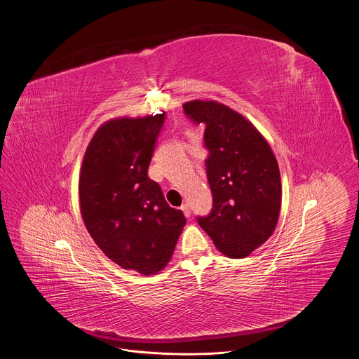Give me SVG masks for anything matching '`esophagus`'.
I'll use <instances>...</instances> for the list:
<instances>
[{
  "label": "esophagus",
  "instance_id": "obj_1",
  "mask_svg": "<svg viewBox=\"0 0 359 359\" xmlns=\"http://www.w3.org/2000/svg\"><path fill=\"white\" fill-rule=\"evenodd\" d=\"M182 210H183V213H184V216L186 217H190V206L187 205V203H184V205H182Z\"/></svg>",
  "mask_w": 359,
  "mask_h": 359
}]
</instances>
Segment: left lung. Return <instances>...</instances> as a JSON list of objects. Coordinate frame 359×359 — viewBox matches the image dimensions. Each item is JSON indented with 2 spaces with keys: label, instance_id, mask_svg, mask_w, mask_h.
I'll return each mask as SVG.
<instances>
[{
  "label": "left lung",
  "instance_id": "1",
  "mask_svg": "<svg viewBox=\"0 0 359 359\" xmlns=\"http://www.w3.org/2000/svg\"><path fill=\"white\" fill-rule=\"evenodd\" d=\"M194 124H205V160L213 206L198 223L226 256L241 259L273 233L282 199L276 157L255 126L216 102L183 104Z\"/></svg>",
  "mask_w": 359,
  "mask_h": 359
}]
</instances>
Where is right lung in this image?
Returning <instances> with one entry per match:
<instances>
[{
  "instance_id": "1",
  "label": "right lung",
  "mask_w": 359,
  "mask_h": 359,
  "mask_svg": "<svg viewBox=\"0 0 359 359\" xmlns=\"http://www.w3.org/2000/svg\"><path fill=\"white\" fill-rule=\"evenodd\" d=\"M163 124L165 113L104 123L86 150L79 183L81 216L95 245L142 275L166 266L186 224L147 176Z\"/></svg>"
}]
</instances>
